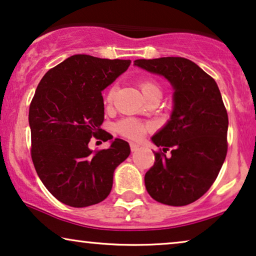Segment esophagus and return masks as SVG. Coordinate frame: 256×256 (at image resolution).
<instances>
[{"label": "esophagus", "instance_id": "obj_1", "mask_svg": "<svg viewBox=\"0 0 256 256\" xmlns=\"http://www.w3.org/2000/svg\"><path fill=\"white\" fill-rule=\"evenodd\" d=\"M130 148H131L132 152H136V151H138V150H139V145L136 144V142H130Z\"/></svg>", "mask_w": 256, "mask_h": 256}]
</instances>
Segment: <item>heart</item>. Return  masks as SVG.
<instances>
[{"label":"heart","instance_id":"1","mask_svg":"<svg viewBox=\"0 0 256 256\" xmlns=\"http://www.w3.org/2000/svg\"><path fill=\"white\" fill-rule=\"evenodd\" d=\"M138 86L140 88L142 94H144L145 98L152 94H160L159 84L156 83V80H151V78L142 80L138 83ZM114 94H116V86H111L106 91V94H105V97H104L105 104L108 105L112 104V102H114ZM116 128H117L118 134H120L122 137L132 139V140H139V139L144 137V134L150 130V125L148 122L138 120V119H134V118H124L117 122Z\"/></svg>","mask_w":256,"mask_h":256}]
</instances>
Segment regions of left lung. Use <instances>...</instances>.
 <instances>
[{
	"mask_svg": "<svg viewBox=\"0 0 256 256\" xmlns=\"http://www.w3.org/2000/svg\"><path fill=\"white\" fill-rule=\"evenodd\" d=\"M134 66L162 74L174 88L171 120L152 137L159 148L145 174L156 202L185 206L216 182L227 154L228 114L216 80L184 57L137 60Z\"/></svg>",
	"mask_w": 256,
	"mask_h": 256,
	"instance_id": "8db88e82",
	"label": "left lung"
}]
</instances>
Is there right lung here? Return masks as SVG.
<instances>
[{
    "label": "right lung",
    "instance_id": "1",
    "mask_svg": "<svg viewBox=\"0 0 256 256\" xmlns=\"http://www.w3.org/2000/svg\"><path fill=\"white\" fill-rule=\"evenodd\" d=\"M130 60L74 54L40 80L29 108L30 154L46 190L71 207L103 202L111 192L114 172L130 154L128 142L114 139L108 148H88L94 137L112 139L102 130V90L128 70Z\"/></svg>",
    "mask_w": 256,
    "mask_h": 256
}]
</instances>
